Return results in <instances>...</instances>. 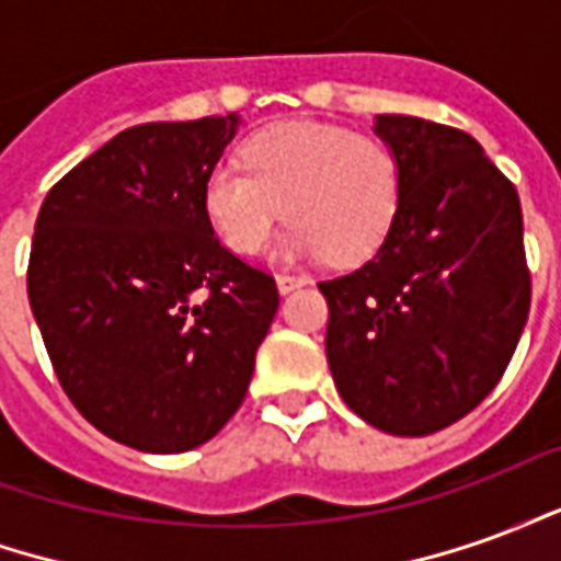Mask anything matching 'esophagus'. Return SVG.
Here are the masks:
<instances>
[{
  "instance_id": "34e87169",
  "label": "esophagus",
  "mask_w": 561,
  "mask_h": 561,
  "mask_svg": "<svg viewBox=\"0 0 561 561\" xmlns=\"http://www.w3.org/2000/svg\"><path fill=\"white\" fill-rule=\"evenodd\" d=\"M306 282H309V276H304V273H279V276H276V285H279L282 294L294 291V288H300Z\"/></svg>"
}]
</instances>
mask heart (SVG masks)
I'll list each match as a JSON object with an SVG mask.
<instances>
[{
    "label": "heart",
    "mask_w": 561,
    "mask_h": 561,
    "mask_svg": "<svg viewBox=\"0 0 561 561\" xmlns=\"http://www.w3.org/2000/svg\"><path fill=\"white\" fill-rule=\"evenodd\" d=\"M243 170L221 164L204 183L209 228L252 255L282 216V257L360 264L385 245L402 207V159L388 140L321 123H279L245 140Z\"/></svg>",
    "instance_id": "heart-1"
}]
</instances>
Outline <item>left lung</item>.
Wrapping results in <instances>:
<instances>
[{
  "mask_svg": "<svg viewBox=\"0 0 561 561\" xmlns=\"http://www.w3.org/2000/svg\"><path fill=\"white\" fill-rule=\"evenodd\" d=\"M376 135L400 152L402 207L373 261L318 282L328 364L357 417L430 435L481 405L526 328L523 209L466 131L381 114Z\"/></svg>",
  "mask_w": 561,
  "mask_h": 561,
  "instance_id": "1",
  "label": "left lung"
}]
</instances>
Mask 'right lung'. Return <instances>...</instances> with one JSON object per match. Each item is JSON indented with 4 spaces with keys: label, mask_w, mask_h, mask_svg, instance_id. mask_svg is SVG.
Returning a JSON list of instances; mask_svg holds the SVG:
<instances>
[{
    "label": "right lung",
    "mask_w": 561,
    "mask_h": 561,
    "mask_svg": "<svg viewBox=\"0 0 561 561\" xmlns=\"http://www.w3.org/2000/svg\"><path fill=\"white\" fill-rule=\"evenodd\" d=\"M237 126L126 128L38 209L26 291L56 378L99 433L144 454H183L231 421L279 309L273 276L204 213Z\"/></svg>",
    "instance_id": "obj_1"
}]
</instances>
